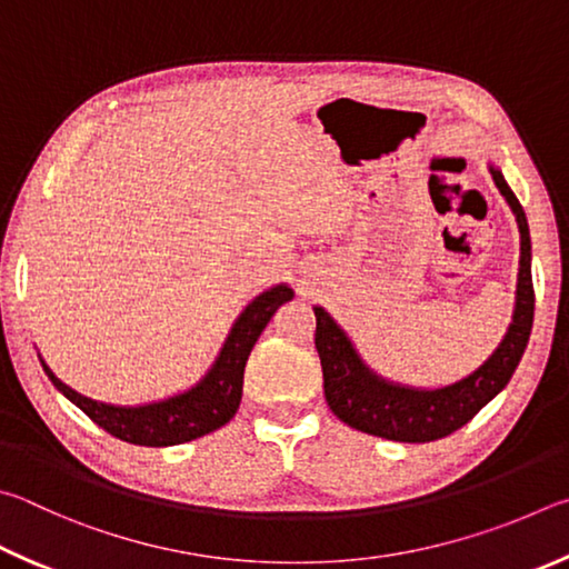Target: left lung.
<instances>
[{"mask_svg": "<svg viewBox=\"0 0 569 569\" xmlns=\"http://www.w3.org/2000/svg\"><path fill=\"white\" fill-rule=\"evenodd\" d=\"M492 179L520 227V277H517L515 317L505 340L480 370L442 390H410L372 375L352 350L350 340L322 307H315V347L320 352L325 400L345 425L395 442H432L467 425L510 382L532 332L535 287L530 272V229L522 204L502 172L492 167Z\"/></svg>", "mask_w": 569, "mask_h": 569, "instance_id": "1", "label": "left lung"}]
</instances>
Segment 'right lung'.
<instances>
[{
    "mask_svg": "<svg viewBox=\"0 0 569 569\" xmlns=\"http://www.w3.org/2000/svg\"><path fill=\"white\" fill-rule=\"evenodd\" d=\"M295 292L287 284H277L257 297V300L239 315L232 332L219 352L217 362L207 377L192 390L172 397V400L144 405V407H112L89 400L67 387L62 380L47 370L49 380L62 392L67 400H72L89 420L97 422L109 435L119 440L144 445V447H167L182 445L197 437L219 430V427L232 420L239 400H242V382H244V365L252 352L259 335L272 320V315L290 302Z\"/></svg>",
    "mask_w": 569,
    "mask_h": 569,
    "instance_id": "1",
    "label": "right lung"
}]
</instances>
